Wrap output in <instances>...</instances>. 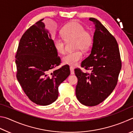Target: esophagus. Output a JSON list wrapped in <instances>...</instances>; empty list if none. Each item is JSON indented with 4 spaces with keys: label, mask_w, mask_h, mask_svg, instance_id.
Segmentation results:
<instances>
[{
    "label": "esophagus",
    "mask_w": 133,
    "mask_h": 133,
    "mask_svg": "<svg viewBox=\"0 0 133 133\" xmlns=\"http://www.w3.org/2000/svg\"><path fill=\"white\" fill-rule=\"evenodd\" d=\"M70 73H71V74H74V67H73L72 66L70 67Z\"/></svg>",
    "instance_id": "esophagus-1"
}]
</instances>
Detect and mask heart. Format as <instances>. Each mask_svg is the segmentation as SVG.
<instances>
[{
    "instance_id": "obj_1",
    "label": "heart",
    "mask_w": 133,
    "mask_h": 133,
    "mask_svg": "<svg viewBox=\"0 0 133 133\" xmlns=\"http://www.w3.org/2000/svg\"><path fill=\"white\" fill-rule=\"evenodd\" d=\"M61 34L65 41L74 40V49H78L65 55L63 57V63L70 66H76L83 57V53L79 49L87 50L92 42V37L90 32L85 31L81 24L76 21H72L65 25L61 30ZM63 40L59 38L53 39L55 49L60 54L65 53V43Z\"/></svg>"
}]
</instances>
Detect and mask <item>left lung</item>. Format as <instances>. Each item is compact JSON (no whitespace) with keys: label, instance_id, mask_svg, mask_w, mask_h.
<instances>
[{"label":"left lung","instance_id":"1","mask_svg":"<svg viewBox=\"0 0 133 133\" xmlns=\"http://www.w3.org/2000/svg\"><path fill=\"white\" fill-rule=\"evenodd\" d=\"M95 24V32L91 52L81 66L91 73L74 70L78 78L76 88L79 102L88 107L103 102L114 90L122 68L119 46L115 38L102 23L90 18Z\"/></svg>","mask_w":133,"mask_h":133}]
</instances>
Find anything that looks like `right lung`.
<instances>
[{"label":"right lung","instance_id":"right-lung-1","mask_svg":"<svg viewBox=\"0 0 133 133\" xmlns=\"http://www.w3.org/2000/svg\"><path fill=\"white\" fill-rule=\"evenodd\" d=\"M43 20L23 35L16 53V64L17 78L26 96L36 104L46 106L57 99L59 86L70 71L69 66L64 65L49 73L61 60Z\"/></svg>","mask_w":133,"mask_h":133}]
</instances>
